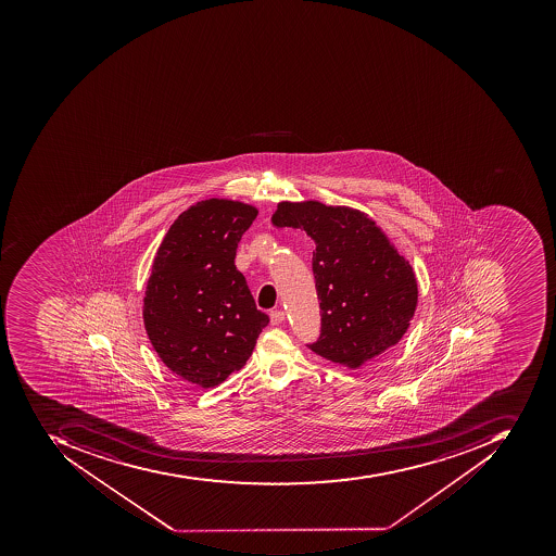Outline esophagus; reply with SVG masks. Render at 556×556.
<instances>
[{
    "label": "esophagus",
    "instance_id": "obj_1",
    "mask_svg": "<svg viewBox=\"0 0 556 556\" xmlns=\"http://www.w3.org/2000/svg\"><path fill=\"white\" fill-rule=\"evenodd\" d=\"M283 318H286V313H283L282 309H276V312L270 313V321H273V325L282 324Z\"/></svg>",
    "mask_w": 556,
    "mask_h": 556
}]
</instances>
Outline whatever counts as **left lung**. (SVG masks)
Here are the masks:
<instances>
[{
  "label": "left lung",
  "instance_id": "8db88e82",
  "mask_svg": "<svg viewBox=\"0 0 556 556\" xmlns=\"http://www.w3.org/2000/svg\"><path fill=\"white\" fill-rule=\"evenodd\" d=\"M273 223L316 243L313 274L321 330L307 343L331 363L357 369L396 345L417 307V279L387 235L361 211L321 202H280Z\"/></svg>",
  "mask_w": 556,
  "mask_h": 556
}]
</instances>
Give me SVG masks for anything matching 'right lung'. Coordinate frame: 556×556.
<instances>
[{"label": "right lung", "instance_id": "1", "mask_svg": "<svg viewBox=\"0 0 556 556\" xmlns=\"http://www.w3.org/2000/svg\"><path fill=\"white\" fill-rule=\"evenodd\" d=\"M258 211L210 199L184 211L163 238L142 318L154 351L181 379L214 388L247 364L268 316L235 265Z\"/></svg>", "mask_w": 556, "mask_h": 556}]
</instances>
